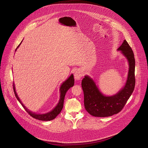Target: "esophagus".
Returning a JSON list of instances; mask_svg holds the SVG:
<instances>
[{
    "instance_id": "1",
    "label": "esophagus",
    "mask_w": 148,
    "mask_h": 148,
    "mask_svg": "<svg viewBox=\"0 0 148 148\" xmlns=\"http://www.w3.org/2000/svg\"><path fill=\"white\" fill-rule=\"evenodd\" d=\"M82 77V73L79 70H77L74 73V78L75 80H79Z\"/></svg>"
}]
</instances>
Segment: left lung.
<instances>
[{"label":"left lung","mask_w":148,"mask_h":148,"mask_svg":"<svg viewBox=\"0 0 148 148\" xmlns=\"http://www.w3.org/2000/svg\"><path fill=\"white\" fill-rule=\"evenodd\" d=\"M118 50H120L127 58L130 67L125 85L117 94L109 97L104 95L99 91L94 81L88 75H86L82 80L84 107L86 111L94 116L107 117L119 113L134 90L135 60L134 52L126 40H124Z\"/></svg>","instance_id":"1"}]
</instances>
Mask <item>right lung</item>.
Here are the masks:
<instances>
[{
  "instance_id": "right-lung-1",
  "label": "right lung",
  "mask_w": 148,
  "mask_h": 148,
  "mask_svg": "<svg viewBox=\"0 0 148 148\" xmlns=\"http://www.w3.org/2000/svg\"><path fill=\"white\" fill-rule=\"evenodd\" d=\"M22 43V42H21ZM20 45L17 46V48ZM74 84V75L73 74H71L70 77L64 82L62 84V85L60 87V99L59 101V102L57 105V106L50 112L45 114H37L35 113L32 112V111H29L26 107L25 106V105L23 104V103L21 102L19 98L18 97L16 92L15 91V88H14V84L13 83V91L14 92V95L17 98V99L19 101V102L22 104L23 107L24 109L26 110V111L33 118L38 119L40 121H51L56 118V117L61 112L62 108H63V104H64V97L65 95L67 92V91L69 90L70 88L73 87Z\"/></svg>"
}]
</instances>
